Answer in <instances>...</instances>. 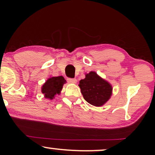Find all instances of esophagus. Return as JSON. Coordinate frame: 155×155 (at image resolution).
<instances>
[{"mask_svg": "<svg viewBox=\"0 0 155 155\" xmlns=\"http://www.w3.org/2000/svg\"><path fill=\"white\" fill-rule=\"evenodd\" d=\"M68 82H70V83L75 84L77 83V80L73 79V78H68Z\"/></svg>", "mask_w": 155, "mask_h": 155, "instance_id": "1", "label": "esophagus"}]
</instances>
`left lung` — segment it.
I'll return each mask as SVG.
<instances>
[{
    "mask_svg": "<svg viewBox=\"0 0 155 155\" xmlns=\"http://www.w3.org/2000/svg\"><path fill=\"white\" fill-rule=\"evenodd\" d=\"M78 85L84 99L95 107H101L107 103L113 90L111 84L94 71L85 74V78L80 80Z\"/></svg>",
    "mask_w": 155,
    "mask_h": 155,
    "instance_id": "8db88e82",
    "label": "left lung"
}]
</instances>
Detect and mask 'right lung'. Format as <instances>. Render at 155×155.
<instances>
[{
    "label": "right lung",
    "mask_w": 155,
    "mask_h": 155,
    "mask_svg": "<svg viewBox=\"0 0 155 155\" xmlns=\"http://www.w3.org/2000/svg\"><path fill=\"white\" fill-rule=\"evenodd\" d=\"M66 83V80L63 76L51 77L46 80L41 87V92L44 97L48 99H53L56 94H60L63 86Z\"/></svg>",
    "instance_id": "obj_1"
}]
</instances>
